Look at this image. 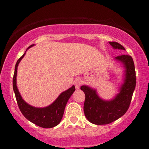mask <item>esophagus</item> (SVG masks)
Instances as JSON below:
<instances>
[{"label":"esophagus","instance_id":"esophagus-1","mask_svg":"<svg viewBox=\"0 0 149 149\" xmlns=\"http://www.w3.org/2000/svg\"><path fill=\"white\" fill-rule=\"evenodd\" d=\"M73 84H74L75 87H76V89H79L80 85L82 84V80L80 78H77L76 79L74 80V82H73Z\"/></svg>","mask_w":149,"mask_h":149}]
</instances>
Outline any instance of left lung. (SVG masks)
Listing matches in <instances>:
<instances>
[{
  "label": "left lung",
  "mask_w": 149,
  "mask_h": 149,
  "mask_svg": "<svg viewBox=\"0 0 149 149\" xmlns=\"http://www.w3.org/2000/svg\"><path fill=\"white\" fill-rule=\"evenodd\" d=\"M113 48L125 49L117 42H109ZM123 64L125 78L120 92L111 100H104L99 97L96 90L87 85H82L80 90L84 92L85 100L84 113L87 119L95 125H107L120 118L127 112L130 104L136 86V73L132 58L128 54H123L115 58Z\"/></svg>",
  "instance_id": "left-lung-1"
}]
</instances>
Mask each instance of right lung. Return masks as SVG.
<instances>
[{
	"label": "right lung",
	"mask_w": 149,
	"mask_h": 149,
	"mask_svg": "<svg viewBox=\"0 0 149 149\" xmlns=\"http://www.w3.org/2000/svg\"><path fill=\"white\" fill-rule=\"evenodd\" d=\"M34 45H30L26 50ZM24 54L17 61L15 68L14 76H13V90H14L17 102L22 113L27 120L36 125L43 128H51L57 126L60 123L63 117L65 107L68 100L71 97L73 92L76 90L74 85L68 89L66 91L61 92L57 100L48 107L44 108H37L29 105L22 99L17 86V73L18 64Z\"/></svg>",
	"instance_id": "right-lung-1"
}]
</instances>
